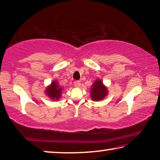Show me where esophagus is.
I'll list each match as a JSON object with an SVG mask.
<instances>
[{"mask_svg": "<svg viewBox=\"0 0 160 160\" xmlns=\"http://www.w3.org/2000/svg\"><path fill=\"white\" fill-rule=\"evenodd\" d=\"M74 86L76 87H79L81 86L80 81H76V82H74Z\"/></svg>", "mask_w": 160, "mask_h": 160, "instance_id": "34e87169", "label": "esophagus"}]
</instances>
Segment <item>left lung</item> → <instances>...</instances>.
Instances as JSON below:
<instances>
[{"instance_id":"1","label":"left lung","mask_w":160,"mask_h":160,"mask_svg":"<svg viewBox=\"0 0 160 160\" xmlns=\"http://www.w3.org/2000/svg\"><path fill=\"white\" fill-rule=\"evenodd\" d=\"M107 94V89L101 80H97L93 83L91 91V97L94 101H100L104 99Z\"/></svg>"}]
</instances>
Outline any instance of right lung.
<instances>
[{"instance_id": "obj_1", "label": "right lung", "mask_w": 160, "mask_h": 160, "mask_svg": "<svg viewBox=\"0 0 160 160\" xmlns=\"http://www.w3.org/2000/svg\"><path fill=\"white\" fill-rule=\"evenodd\" d=\"M61 92H62V88L58 84L57 82H53L51 84L46 88V93L51 99L58 100L61 97Z\"/></svg>"}]
</instances>
